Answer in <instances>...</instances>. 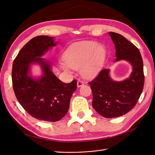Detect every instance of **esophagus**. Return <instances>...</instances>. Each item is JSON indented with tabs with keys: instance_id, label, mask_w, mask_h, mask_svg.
<instances>
[{
	"instance_id": "1",
	"label": "esophagus",
	"mask_w": 155,
	"mask_h": 155,
	"mask_svg": "<svg viewBox=\"0 0 155 155\" xmlns=\"http://www.w3.org/2000/svg\"><path fill=\"white\" fill-rule=\"evenodd\" d=\"M83 85H84V82H82V81H80V80L77 81V87L78 88L82 87Z\"/></svg>"
}]
</instances>
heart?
<instances>
[{
  "instance_id": "obj_1",
  "label": "heart",
  "mask_w": 155,
  "mask_h": 155,
  "mask_svg": "<svg viewBox=\"0 0 155 155\" xmlns=\"http://www.w3.org/2000/svg\"><path fill=\"white\" fill-rule=\"evenodd\" d=\"M106 56V49L101 44L93 41L77 42L65 50L64 63L61 64V68L67 73H71V69H81L82 76L92 78L102 70Z\"/></svg>"
}]
</instances>
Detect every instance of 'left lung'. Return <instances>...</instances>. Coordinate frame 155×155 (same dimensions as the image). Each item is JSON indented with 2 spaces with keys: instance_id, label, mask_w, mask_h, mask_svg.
<instances>
[{
  "instance_id": "8db88e82",
  "label": "left lung",
  "mask_w": 155,
  "mask_h": 155,
  "mask_svg": "<svg viewBox=\"0 0 155 155\" xmlns=\"http://www.w3.org/2000/svg\"><path fill=\"white\" fill-rule=\"evenodd\" d=\"M115 45L114 62L126 61L132 72L124 81H114L110 69H103L96 78L89 82L93 94L92 106L106 118L120 117L134 107L141 96L144 85L143 63L138 48L123 35L109 32Z\"/></svg>"
}]
</instances>
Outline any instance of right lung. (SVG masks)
<instances>
[{
    "instance_id": "obj_1",
    "label": "right lung",
    "mask_w": 155,
    "mask_h": 155,
    "mask_svg": "<svg viewBox=\"0 0 155 155\" xmlns=\"http://www.w3.org/2000/svg\"><path fill=\"white\" fill-rule=\"evenodd\" d=\"M57 44L55 38L48 35L32 38L21 48L12 65V86L18 101L30 116L45 121H57L65 116L77 90L76 81H61L52 71V63L42 58ZM34 64L41 67L40 76L31 74Z\"/></svg>"
}]
</instances>
